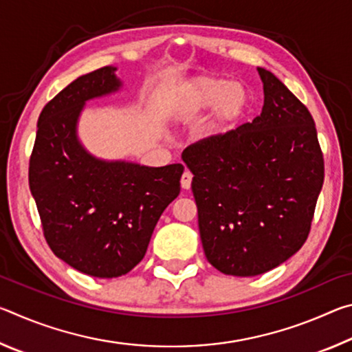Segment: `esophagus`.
<instances>
[{
  "mask_svg": "<svg viewBox=\"0 0 352 352\" xmlns=\"http://www.w3.org/2000/svg\"><path fill=\"white\" fill-rule=\"evenodd\" d=\"M190 182H192V174H190L189 170H184L183 175H182V188L183 189H189L190 188Z\"/></svg>",
  "mask_w": 352,
  "mask_h": 352,
  "instance_id": "1",
  "label": "esophagus"
}]
</instances>
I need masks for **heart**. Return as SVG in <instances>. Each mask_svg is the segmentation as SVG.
<instances>
[{
    "label": "heart",
    "mask_w": 352,
    "mask_h": 352,
    "mask_svg": "<svg viewBox=\"0 0 352 352\" xmlns=\"http://www.w3.org/2000/svg\"><path fill=\"white\" fill-rule=\"evenodd\" d=\"M212 107L211 118L204 126L205 136H212L241 118L247 107V93L239 83H230L219 77L201 76L180 88L174 98L170 115L177 121L197 116L208 107Z\"/></svg>",
    "instance_id": "1"
}]
</instances>
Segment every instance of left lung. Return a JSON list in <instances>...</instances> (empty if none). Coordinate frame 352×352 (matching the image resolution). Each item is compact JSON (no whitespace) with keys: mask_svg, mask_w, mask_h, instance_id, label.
I'll use <instances>...</instances> for the list:
<instances>
[{"mask_svg":"<svg viewBox=\"0 0 352 352\" xmlns=\"http://www.w3.org/2000/svg\"><path fill=\"white\" fill-rule=\"evenodd\" d=\"M258 73L261 115L182 153L206 259L233 276L262 275L302 247L324 180L312 115L275 74Z\"/></svg>","mask_w":352,"mask_h":352,"instance_id":"8db88e82","label":"left lung"}]
</instances>
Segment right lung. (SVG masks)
Returning <instances> with one entry per match:
<instances>
[{"instance_id":"1","label":"right lung","mask_w":352,"mask_h":352,"mask_svg":"<svg viewBox=\"0 0 352 352\" xmlns=\"http://www.w3.org/2000/svg\"><path fill=\"white\" fill-rule=\"evenodd\" d=\"M116 68L77 77L41 110L29 188L47 245L73 269L118 278L140 264L160 216L180 194L183 164L148 168L93 157L77 138L87 100L115 93Z\"/></svg>"}]
</instances>
